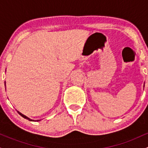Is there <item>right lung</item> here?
Listing matches in <instances>:
<instances>
[{"label":"right lung","instance_id":"add662e5","mask_svg":"<svg viewBox=\"0 0 148 148\" xmlns=\"http://www.w3.org/2000/svg\"><path fill=\"white\" fill-rule=\"evenodd\" d=\"M18 114H19L20 115H21V116H22V117H23V118H24L25 119H27V120H30V121H33V120H31V119L28 118V117H26V116H25V115H23V114H22V113H20V112H18ZM37 121H40V120H37Z\"/></svg>","mask_w":148,"mask_h":148}]
</instances>
